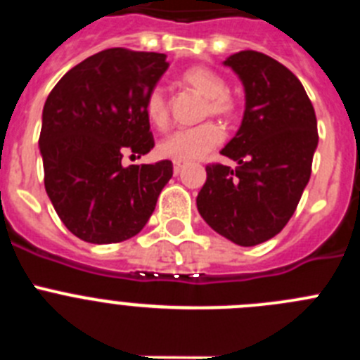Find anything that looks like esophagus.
<instances>
[{"label": "esophagus", "mask_w": 360, "mask_h": 360, "mask_svg": "<svg viewBox=\"0 0 360 360\" xmlns=\"http://www.w3.org/2000/svg\"><path fill=\"white\" fill-rule=\"evenodd\" d=\"M182 169H184V164H180V162H174V167H173L174 174H178Z\"/></svg>", "instance_id": "34e87169"}]
</instances>
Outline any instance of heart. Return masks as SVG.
Instances as JSON below:
<instances>
[{
	"label": "heart",
	"instance_id": "1",
	"mask_svg": "<svg viewBox=\"0 0 360 360\" xmlns=\"http://www.w3.org/2000/svg\"><path fill=\"white\" fill-rule=\"evenodd\" d=\"M180 82L195 94L205 98L202 108L203 117H218L225 122H232L238 117V101L227 91V81L218 72L207 66H193L182 72ZM144 113L149 124L157 129H164L169 122L167 98L160 90L149 91L144 103ZM224 141V131L218 124L203 122L193 129H180L171 133L158 144V153L164 158L174 162H195L218 148Z\"/></svg>",
	"mask_w": 360,
	"mask_h": 360
}]
</instances>
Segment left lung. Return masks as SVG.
I'll list each match as a JSON object with an SVG mask.
<instances>
[{
    "label": "left lung",
    "instance_id": "1",
    "mask_svg": "<svg viewBox=\"0 0 360 360\" xmlns=\"http://www.w3.org/2000/svg\"><path fill=\"white\" fill-rule=\"evenodd\" d=\"M245 88L241 126L221 155L238 162L205 167L196 205L218 234L241 247L274 238L310 180L317 119L303 84L272 57L243 50L227 57Z\"/></svg>",
    "mask_w": 360,
    "mask_h": 360
}]
</instances>
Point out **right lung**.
<instances>
[{
	"mask_svg": "<svg viewBox=\"0 0 360 360\" xmlns=\"http://www.w3.org/2000/svg\"><path fill=\"white\" fill-rule=\"evenodd\" d=\"M169 63L164 53L108 49L53 86L43 108L44 189L72 234L97 245L144 229L173 162L124 167L122 157L155 146L144 103Z\"/></svg>",
	"mask_w": 360,
	"mask_h": 360,
	"instance_id": "1",
	"label": "right lung"
}]
</instances>
